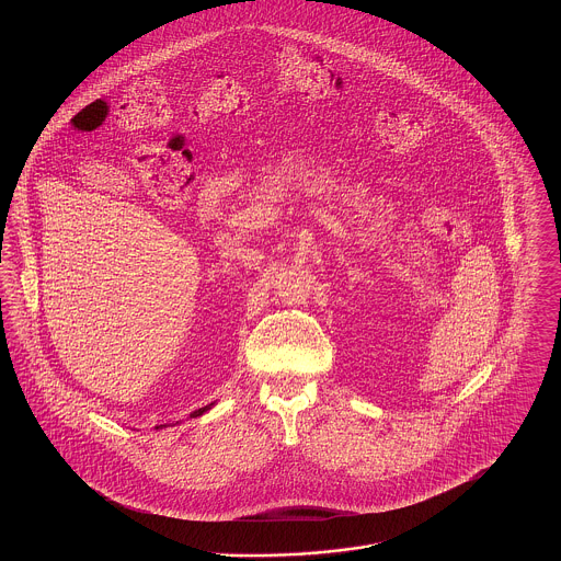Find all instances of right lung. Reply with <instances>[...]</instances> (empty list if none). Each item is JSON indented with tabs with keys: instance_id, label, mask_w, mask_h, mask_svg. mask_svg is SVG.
<instances>
[{
	"instance_id": "right-lung-1",
	"label": "right lung",
	"mask_w": 561,
	"mask_h": 561,
	"mask_svg": "<svg viewBox=\"0 0 561 561\" xmlns=\"http://www.w3.org/2000/svg\"><path fill=\"white\" fill-rule=\"evenodd\" d=\"M214 403H208V405H204V408H199V410H195V412H193V414H191V416H193V419H195V416H202V414H204V412H208V410H210V408H213ZM161 427H165V425H160V427H156V428H161Z\"/></svg>"
}]
</instances>
